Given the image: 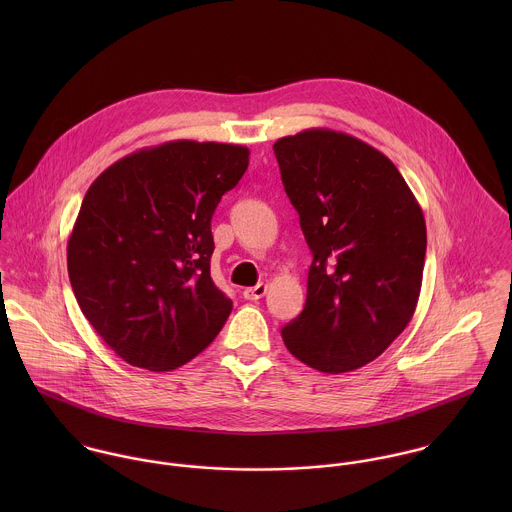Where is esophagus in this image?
<instances>
[{"instance_id": "obj_1", "label": "esophagus", "mask_w": 512, "mask_h": 512, "mask_svg": "<svg viewBox=\"0 0 512 512\" xmlns=\"http://www.w3.org/2000/svg\"><path fill=\"white\" fill-rule=\"evenodd\" d=\"M268 292V286L266 284H258V286H254V288H248V290H244L242 295H244V299H250V301H256V299H262L264 295Z\"/></svg>"}]
</instances>
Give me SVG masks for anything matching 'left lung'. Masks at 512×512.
Listing matches in <instances>:
<instances>
[{"label":"left lung","mask_w":512,"mask_h":512,"mask_svg":"<svg viewBox=\"0 0 512 512\" xmlns=\"http://www.w3.org/2000/svg\"><path fill=\"white\" fill-rule=\"evenodd\" d=\"M313 262L303 311L282 329L295 359L341 374L380 357L422 288L426 220L396 165L343 132L311 128L274 144Z\"/></svg>","instance_id":"8db88e82"}]
</instances>
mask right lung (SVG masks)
Wrapping results in <instances>:
<instances>
[{
	"label": "right lung",
	"mask_w": 512,
	"mask_h": 512,
	"mask_svg": "<svg viewBox=\"0 0 512 512\" xmlns=\"http://www.w3.org/2000/svg\"><path fill=\"white\" fill-rule=\"evenodd\" d=\"M248 147H144L86 191L67 246L76 301L128 365L173 370L205 351L232 311L211 278V219L248 169Z\"/></svg>",
	"instance_id": "1"
}]
</instances>
